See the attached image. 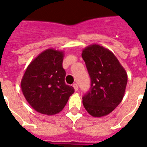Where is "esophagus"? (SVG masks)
<instances>
[{
    "label": "esophagus",
    "instance_id": "obj_1",
    "mask_svg": "<svg viewBox=\"0 0 147 147\" xmlns=\"http://www.w3.org/2000/svg\"><path fill=\"white\" fill-rule=\"evenodd\" d=\"M73 87L74 88V90H75V91L78 90V85L77 83L74 84V85H73Z\"/></svg>",
    "mask_w": 147,
    "mask_h": 147
}]
</instances>
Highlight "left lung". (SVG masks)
<instances>
[{
    "label": "left lung",
    "mask_w": 147,
    "mask_h": 147,
    "mask_svg": "<svg viewBox=\"0 0 147 147\" xmlns=\"http://www.w3.org/2000/svg\"><path fill=\"white\" fill-rule=\"evenodd\" d=\"M82 57L91 80L90 90L82 98L84 107L95 118L108 115L124 97L127 74L114 53L100 45L87 46Z\"/></svg>",
    "instance_id": "obj_1"
}]
</instances>
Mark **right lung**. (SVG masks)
Instances as JSON below:
<instances>
[{"label": "right lung", "mask_w": 147, "mask_h": 147, "mask_svg": "<svg viewBox=\"0 0 147 147\" xmlns=\"http://www.w3.org/2000/svg\"><path fill=\"white\" fill-rule=\"evenodd\" d=\"M64 53L48 49L33 59L21 82L26 101L38 113L58 114L63 110L74 89L65 82Z\"/></svg>", "instance_id": "obj_1"}]
</instances>
